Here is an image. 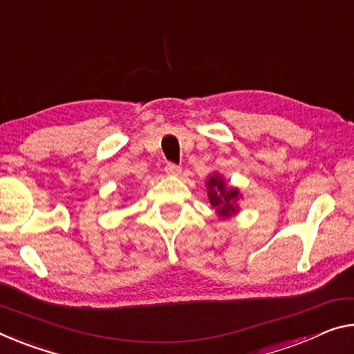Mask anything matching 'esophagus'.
I'll use <instances>...</instances> for the list:
<instances>
[{
  "label": "esophagus",
  "mask_w": 354,
  "mask_h": 354,
  "mask_svg": "<svg viewBox=\"0 0 354 354\" xmlns=\"http://www.w3.org/2000/svg\"><path fill=\"white\" fill-rule=\"evenodd\" d=\"M165 171H167V175H179V173H181V167L179 165H176V164H167L165 165Z\"/></svg>",
  "instance_id": "obj_1"
}]
</instances>
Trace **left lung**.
<instances>
[{
  "mask_svg": "<svg viewBox=\"0 0 354 354\" xmlns=\"http://www.w3.org/2000/svg\"><path fill=\"white\" fill-rule=\"evenodd\" d=\"M206 187L209 203L216 209L218 217H232L239 211V190L236 187L227 186L223 178L218 173H214V175L207 178Z\"/></svg>",
  "mask_w": 354,
  "mask_h": 354,
  "instance_id": "1",
  "label": "left lung"
}]
</instances>
